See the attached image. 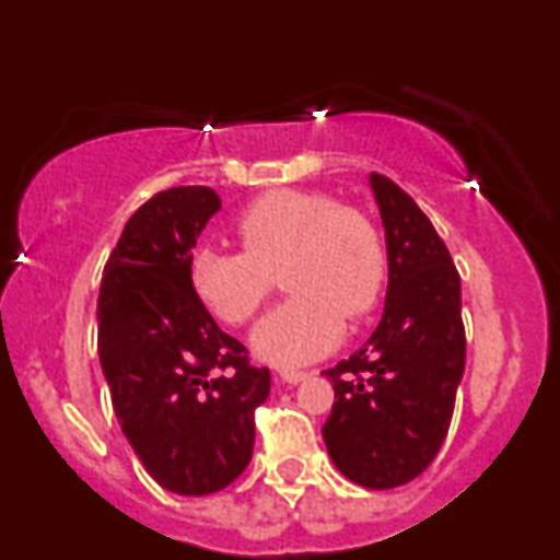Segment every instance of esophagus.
Listing matches in <instances>:
<instances>
[{"label":"esophagus","mask_w":560,"mask_h":560,"mask_svg":"<svg viewBox=\"0 0 560 560\" xmlns=\"http://www.w3.org/2000/svg\"><path fill=\"white\" fill-rule=\"evenodd\" d=\"M279 378L284 384H300V382H305L307 378V374L305 371H292V369H287V371H279Z\"/></svg>","instance_id":"34e87169"}]
</instances>
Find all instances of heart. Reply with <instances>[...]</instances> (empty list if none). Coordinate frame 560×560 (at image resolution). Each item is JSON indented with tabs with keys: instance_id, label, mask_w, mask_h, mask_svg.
I'll return each instance as SVG.
<instances>
[{
	"instance_id": "heart-1",
	"label": "heart",
	"mask_w": 560,
	"mask_h": 560,
	"mask_svg": "<svg viewBox=\"0 0 560 560\" xmlns=\"http://www.w3.org/2000/svg\"><path fill=\"white\" fill-rule=\"evenodd\" d=\"M244 253L199 247L189 260L195 294L223 324L253 318L268 298L273 273L292 298L273 307L249 334L262 363L292 369L324 358L345 334V313L361 318L378 302L387 253L374 223L337 208L318 191L276 189L236 218Z\"/></svg>"
}]
</instances>
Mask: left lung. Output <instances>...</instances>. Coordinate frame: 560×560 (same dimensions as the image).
<instances>
[{"label": "left lung", "mask_w": 560, "mask_h": 560, "mask_svg": "<svg viewBox=\"0 0 560 560\" xmlns=\"http://www.w3.org/2000/svg\"><path fill=\"white\" fill-rule=\"evenodd\" d=\"M387 242L384 313L355 355L324 371L334 408L324 423L334 466L369 490L416 479L440 453L464 378L460 276L427 215L387 176L371 173Z\"/></svg>", "instance_id": "left-lung-1"}]
</instances>
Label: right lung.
<instances>
[{"instance_id":"add662e5","label":"right lung","mask_w":560,"mask_h":560,"mask_svg":"<svg viewBox=\"0 0 560 560\" xmlns=\"http://www.w3.org/2000/svg\"><path fill=\"white\" fill-rule=\"evenodd\" d=\"M221 199L173 186L128 218L96 300V352L113 408L163 490L210 494L247 468L271 374L218 329L189 281L191 249Z\"/></svg>"}]
</instances>
